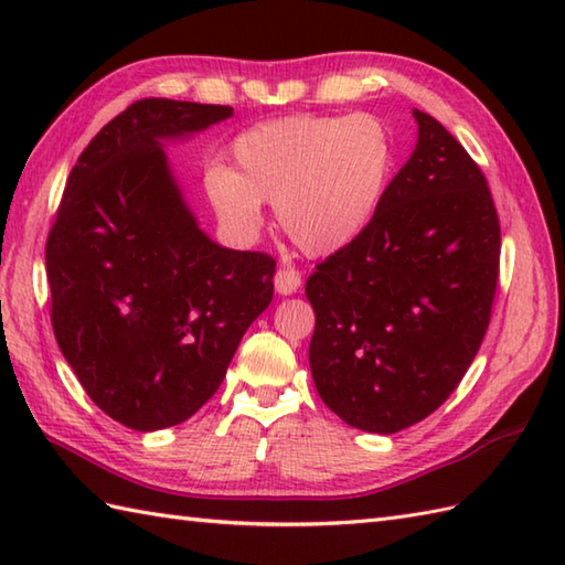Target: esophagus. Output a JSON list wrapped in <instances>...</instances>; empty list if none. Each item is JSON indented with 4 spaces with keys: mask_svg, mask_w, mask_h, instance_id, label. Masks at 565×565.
I'll use <instances>...</instances> for the list:
<instances>
[{
    "mask_svg": "<svg viewBox=\"0 0 565 565\" xmlns=\"http://www.w3.org/2000/svg\"><path fill=\"white\" fill-rule=\"evenodd\" d=\"M274 289H276V294H281V296L296 294L298 289H301V274H298L296 269H289V267L279 269L274 276Z\"/></svg>",
    "mask_w": 565,
    "mask_h": 565,
    "instance_id": "34e87169",
    "label": "esophagus"
}]
</instances>
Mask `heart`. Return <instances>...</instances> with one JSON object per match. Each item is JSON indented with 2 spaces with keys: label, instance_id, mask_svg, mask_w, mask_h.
Wrapping results in <instances>:
<instances>
[{
  "label": "heart",
  "instance_id": "b5f03b06",
  "mask_svg": "<svg viewBox=\"0 0 565 565\" xmlns=\"http://www.w3.org/2000/svg\"><path fill=\"white\" fill-rule=\"evenodd\" d=\"M231 162V170L206 174L223 223L252 233L262 203H274L284 235L306 255L328 257L354 243L376 215L395 148L374 116H289L239 134Z\"/></svg>",
  "mask_w": 565,
  "mask_h": 565
}]
</instances>
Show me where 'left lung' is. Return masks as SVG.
<instances>
[{"mask_svg":"<svg viewBox=\"0 0 565 565\" xmlns=\"http://www.w3.org/2000/svg\"><path fill=\"white\" fill-rule=\"evenodd\" d=\"M366 231L320 262L310 371L347 425L393 435L431 415L471 366L490 322L500 221L486 177L437 118Z\"/></svg>","mask_w":565,"mask_h":565,"instance_id":"left-lung-1","label":"left lung"}]
</instances>
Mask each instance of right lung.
Segmentation results:
<instances>
[{"label": "right lung", "mask_w": 565, "mask_h": 565, "mask_svg": "<svg viewBox=\"0 0 565 565\" xmlns=\"http://www.w3.org/2000/svg\"><path fill=\"white\" fill-rule=\"evenodd\" d=\"M231 116L218 104H130L82 150L47 235L60 352L89 398L130 429L194 415L271 303L274 257L213 243L162 150Z\"/></svg>", "instance_id": "obj_1"}]
</instances>
